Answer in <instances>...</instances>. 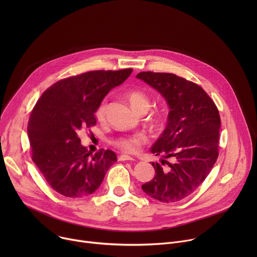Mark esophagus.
<instances>
[{"instance_id":"obj_1","label":"esophagus","mask_w":257,"mask_h":257,"mask_svg":"<svg viewBox=\"0 0 257 257\" xmlns=\"http://www.w3.org/2000/svg\"><path fill=\"white\" fill-rule=\"evenodd\" d=\"M119 161H121V162H125V161H134V159L131 158V157H129V156L122 155V156L119 157Z\"/></svg>"}]
</instances>
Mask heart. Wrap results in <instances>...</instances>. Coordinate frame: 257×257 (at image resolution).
I'll list each match as a JSON object with an SVG mask.
<instances>
[{"mask_svg": "<svg viewBox=\"0 0 257 257\" xmlns=\"http://www.w3.org/2000/svg\"><path fill=\"white\" fill-rule=\"evenodd\" d=\"M125 96H126L127 100L129 101L130 105L132 106V108L138 114L146 113L151 107V100H150L149 96L141 90H138V89L129 90L126 92ZM105 106H106V102H105V100H103L100 102V104L97 107L96 117L99 120L103 119V117H104ZM152 123L155 126H161L163 123L162 116L156 115L152 119ZM145 142H146V138L142 134H134V135L127 136V137H121V138H118L113 141L116 148L120 149L122 152L127 153V154L136 153Z\"/></svg>", "mask_w": 257, "mask_h": 257, "instance_id": "b5f03b06", "label": "heart"}]
</instances>
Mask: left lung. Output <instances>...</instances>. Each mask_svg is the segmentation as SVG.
<instances>
[{
  "label": "left lung",
  "mask_w": 257,
  "mask_h": 257,
  "mask_svg": "<svg viewBox=\"0 0 257 257\" xmlns=\"http://www.w3.org/2000/svg\"><path fill=\"white\" fill-rule=\"evenodd\" d=\"M136 78L158 90L170 108L167 126L151 152L156 176L141 186L149 196L176 202L194 192L218 157L221 118L208 94L196 83L172 73L140 72Z\"/></svg>",
  "instance_id": "left-lung-1"
}]
</instances>
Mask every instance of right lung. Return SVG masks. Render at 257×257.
I'll list each match as a JSON object with an SVG mask.
<instances>
[{
	"instance_id": "right-lung-1",
	"label": "right lung",
	"mask_w": 257,
	"mask_h": 257,
	"mask_svg": "<svg viewBox=\"0 0 257 257\" xmlns=\"http://www.w3.org/2000/svg\"><path fill=\"white\" fill-rule=\"evenodd\" d=\"M132 71L97 70L62 79L35 103L27 126L32 161L58 193L73 198L93 193L117 162L109 150L87 152L78 132L96 124L94 114L103 97Z\"/></svg>"
}]
</instances>
